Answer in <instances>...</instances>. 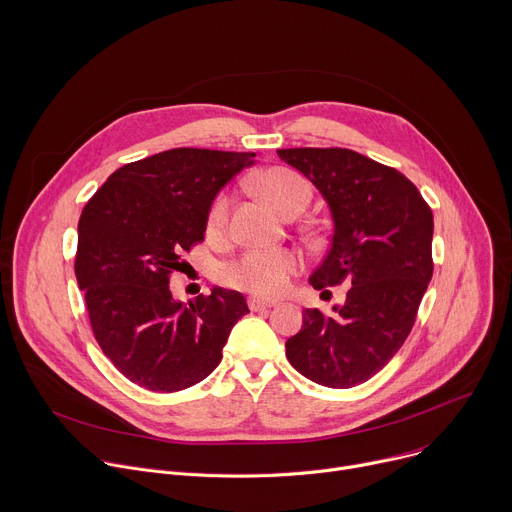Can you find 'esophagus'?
Segmentation results:
<instances>
[{"instance_id":"obj_1","label":"esophagus","mask_w":512,"mask_h":512,"mask_svg":"<svg viewBox=\"0 0 512 512\" xmlns=\"http://www.w3.org/2000/svg\"><path fill=\"white\" fill-rule=\"evenodd\" d=\"M247 304H249V310H251V312H263V310L275 306L273 302H265V300H259V298H249Z\"/></svg>"}]
</instances>
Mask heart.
<instances>
[{"label":"heart","instance_id":"b5f03b06","mask_svg":"<svg viewBox=\"0 0 512 512\" xmlns=\"http://www.w3.org/2000/svg\"><path fill=\"white\" fill-rule=\"evenodd\" d=\"M261 196L283 216L304 210L312 198L310 182L287 168H269L257 178ZM231 196L227 192L216 194L206 212V229L212 235L223 233L227 227ZM302 267L300 257L287 249H251L239 259L223 267V281L255 296L273 298L289 285Z\"/></svg>","mask_w":512,"mask_h":512}]
</instances>
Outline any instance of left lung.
<instances>
[{"label": "left lung", "mask_w": 512, "mask_h": 512, "mask_svg": "<svg viewBox=\"0 0 512 512\" xmlns=\"http://www.w3.org/2000/svg\"><path fill=\"white\" fill-rule=\"evenodd\" d=\"M326 198L334 233L310 283L350 281L334 314L304 310L285 342L291 367L310 381L350 389L375 377L409 336L433 273V214L411 180L346 148L277 150Z\"/></svg>", "instance_id": "1"}]
</instances>
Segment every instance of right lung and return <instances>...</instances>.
<instances>
[{
	"label": "right lung",
	"instance_id": "obj_1",
	"mask_svg": "<svg viewBox=\"0 0 512 512\" xmlns=\"http://www.w3.org/2000/svg\"><path fill=\"white\" fill-rule=\"evenodd\" d=\"M255 154L176 148L125 164L85 204L75 273L95 340L131 383L176 393L206 379L233 326L249 314L243 294L214 287L188 306L170 277L204 241L214 196Z\"/></svg>",
	"mask_w": 512,
	"mask_h": 512
}]
</instances>
